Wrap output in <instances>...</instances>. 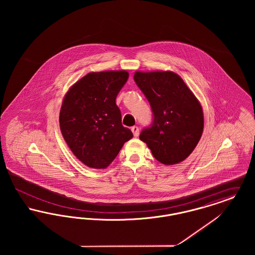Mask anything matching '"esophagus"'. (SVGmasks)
Wrapping results in <instances>:
<instances>
[{"label": "esophagus", "mask_w": 255, "mask_h": 255, "mask_svg": "<svg viewBox=\"0 0 255 255\" xmlns=\"http://www.w3.org/2000/svg\"><path fill=\"white\" fill-rule=\"evenodd\" d=\"M131 130H132V132H133V136H137V135L139 134V129H138L137 126H133V127L131 128Z\"/></svg>", "instance_id": "1"}]
</instances>
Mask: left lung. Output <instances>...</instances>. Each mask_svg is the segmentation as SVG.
<instances>
[{"instance_id":"left-lung-1","label":"left lung","mask_w":255,"mask_h":255,"mask_svg":"<svg viewBox=\"0 0 255 255\" xmlns=\"http://www.w3.org/2000/svg\"><path fill=\"white\" fill-rule=\"evenodd\" d=\"M133 80L150 103L153 122L139 134L159 162L172 165L187 158L204 130L201 103L173 72H135Z\"/></svg>"}]
</instances>
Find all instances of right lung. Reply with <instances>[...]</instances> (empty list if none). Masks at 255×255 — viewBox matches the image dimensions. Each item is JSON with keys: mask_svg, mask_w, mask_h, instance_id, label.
<instances>
[{"mask_svg": "<svg viewBox=\"0 0 255 255\" xmlns=\"http://www.w3.org/2000/svg\"><path fill=\"white\" fill-rule=\"evenodd\" d=\"M128 77L126 71L88 73L63 99L61 133L73 155L88 167L106 168L133 137L131 130L122 125L116 104Z\"/></svg>", "mask_w": 255, "mask_h": 255, "instance_id": "add662e5", "label": "right lung"}]
</instances>
